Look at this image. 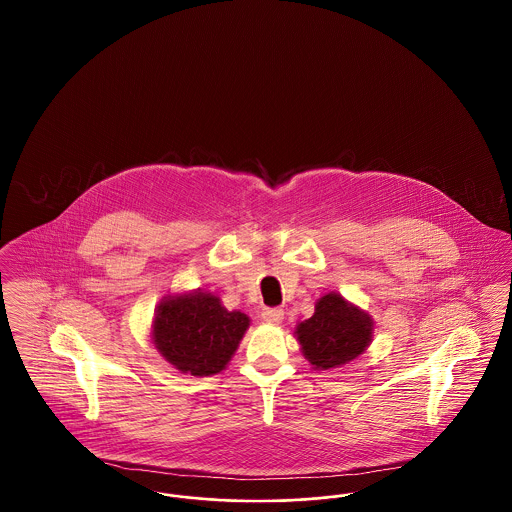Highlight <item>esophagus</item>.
<instances>
[{
    "mask_svg": "<svg viewBox=\"0 0 512 512\" xmlns=\"http://www.w3.org/2000/svg\"><path fill=\"white\" fill-rule=\"evenodd\" d=\"M261 317L268 324H280L282 320H284V311L282 309H278V307H267V309H263V313H261Z\"/></svg>",
    "mask_w": 512,
    "mask_h": 512,
    "instance_id": "obj_1",
    "label": "esophagus"
}]
</instances>
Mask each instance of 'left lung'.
I'll list each match as a JSON object with an SVG mask.
<instances>
[{
	"instance_id": "1",
	"label": "left lung",
	"mask_w": 512,
	"mask_h": 512,
	"mask_svg": "<svg viewBox=\"0 0 512 512\" xmlns=\"http://www.w3.org/2000/svg\"><path fill=\"white\" fill-rule=\"evenodd\" d=\"M293 334L315 370H330L365 353L372 341V318L340 293H326L318 299L315 315L299 322Z\"/></svg>"
}]
</instances>
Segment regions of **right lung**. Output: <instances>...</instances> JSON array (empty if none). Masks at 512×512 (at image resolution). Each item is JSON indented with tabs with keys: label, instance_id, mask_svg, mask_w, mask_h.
<instances>
[{
	"label": "right lung",
	"instance_id": "obj_1",
	"mask_svg": "<svg viewBox=\"0 0 512 512\" xmlns=\"http://www.w3.org/2000/svg\"><path fill=\"white\" fill-rule=\"evenodd\" d=\"M151 328L157 351L176 370L213 376L230 363L249 328V317L222 307L217 295L195 290L167 295L155 309Z\"/></svg>",
	"mask_w": 512,
	"mask_h": 512
}]
</instances>
